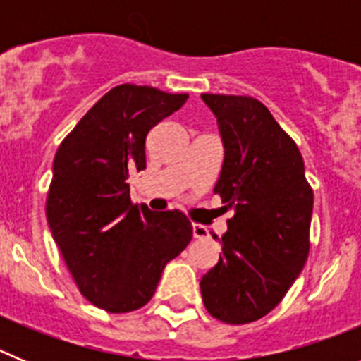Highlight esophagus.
Instances as JSON below:
<instances>
[{
  "instance_id": "1",
  "label": "esophagus",
  "mask_w": 361,
  "mask_h": 361,
  "mask_svg": "<svg viewBox=\"0 0 361 361\" xmlns=\"http://www.w3.org/2000/svg\"><path fill=\"white\" fill-rule=\"evenodd\" d=\"M193 237L195 238H206L208 237V229L200 224H193Z\"/></svg>"
}]
</instances>
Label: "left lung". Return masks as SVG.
<instances>
[{
	"label": "left lung",
	"instance_id": "1",
	"mask_svg": "<svg viewBox=\"0 0 361 361\" xmlns=\"http://www.w3.org/2000/svg\"><path fill=\"white\" fill-rule=\"evenodd\" d=\"M219 121L224 164L213 193L233 209L222 257L200 280L208 312L250 324L282 302L309 255L312 188L298 146L250 95L202 94Z\"/></svg>",
	"mask_w": 361,
	"mask_h": 361
}]
</instances>
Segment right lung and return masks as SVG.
<instances>
[{"label":"right lung","instance_id":"right-lung-1","mask_svg":"<svg viewBox=\"0 0 361 361\" xmlns=\"http://www.w3.org/2000/svg\"><path fill=\"white\" fill-rule=\"evenodd\" d=\"M188 94L153 86L111 88L63 139L54 157L47 219L73 282L90 304L130 312L152 300L162 269L191 240L178 209L153 213L130 199L146 168V137Z\"/></svg>","mask_w":361,"mask_h":361}]
</instances>
